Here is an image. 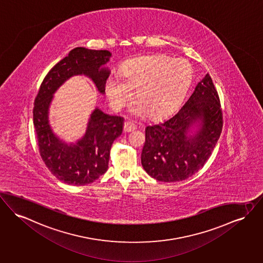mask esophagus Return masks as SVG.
<instances>
[{"label": "esophagus", "mask_w": 263, "mask_h": 263, "mask_svg": "<svg viewBox=\"0 0 263 263\" xmlns=\"http://www.w3.org/2000/svg\"><path fill=\"white\" fill-rule=\"evenodd\" d=\"M136 129V126L129 121H126L124 122L123 130L124 132H132Z\"/></svg>", "instance_id": "obj_1"}]
</instances>
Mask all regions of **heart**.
Returning <instances> with one entry per match:
<instances>
[{
    "mask_svg": "<svg viewBox=\"0 0 263 263\" xmlns=\"http://www.w3.org/2000/svg\"><path fill=\"white\" fill-rule=\"evenodd\" d=\"M194 77L191 63L166 55H149L125 62L121 74L111 73L105 92L111 106L123 108L134 91L138 98L130 106L131 114L152 118L171 113L184 99Z\"/></svg>",
    "mask_w": 263,
    "mask_h": 263,
    "instance_id": "obj_1",
    "label": "heart"
}]
</instances>
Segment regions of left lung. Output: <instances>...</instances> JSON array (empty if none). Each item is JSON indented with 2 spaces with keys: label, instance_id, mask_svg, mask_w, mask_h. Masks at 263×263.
<instances>
[{
  "label": "left lung",
  "instance_id": "1",
  "mask_svg": "<svg viewBox=\"0 0 263 263\" xmlns=\"http://www.w3.org/2000/svg\"><path fill=\"white\" fill-rule=\"evenodd\" d=\"M197 122L200 130L187 138L189 128ZM222 123L218 93L211 77L205 74L176 114L146 127L141 155L144 170L157 181L167 183L192 177L210 158Z\"/></svg>",
  "mask_w": 263,
  "mask_h": 263
}]
</instances>
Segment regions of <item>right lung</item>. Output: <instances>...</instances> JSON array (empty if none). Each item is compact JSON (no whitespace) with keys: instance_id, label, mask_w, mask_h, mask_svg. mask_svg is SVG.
Instances as JSON below:
<instances>
[{"instance_id":"obj_1","label":"right lung","mask_w":263,"mask_h":263,"mask_svg":"<svg viewBox=\"0 0 263 263\" xmlns=\"http://www.w3.org/2000/svg\"><path fill=\"white\" fill-rule=\"evenodd\" d=\"M110 57L108 50L73 48L48 71L35 96L32 113L40 154L50 173L65 184L87 185L107 171L110 149L114 140L122 134L124 119L96 108L83 138L76 145H66L55 137L48 124L52 95L65 80L78 74L91 78L98 91L105 92L110 72L102 65Z\"/></svg>"}]
</instances>
